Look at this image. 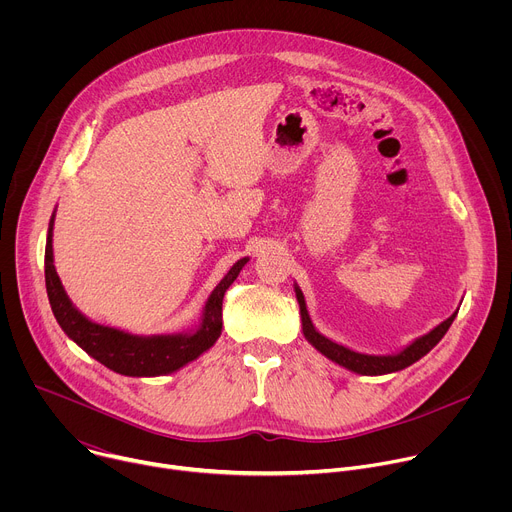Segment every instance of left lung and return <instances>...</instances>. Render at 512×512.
<instances>
[{
  "mask_svg": "<svg viewBox=\"0 0 512 512\" xmlns=\"http://www.w3.org/2000/svg\"><path fill=\"white\" fill-rule=\"evenodd\" d=\"M294 291H296V300L300 304V316H302V332L306 336V340L326 358H330L332 362L340 364L346 371L356 373V375H367V377H379V375H391L397 371H403L407 367H411L413 362H417L421 356H425L437 342H440L448 328L452 326L454 318L458 316V310L444 320L442 324H437L433 330H429L427 334L411 340L407 346H403L401 350L393 352V354H367V352H358L352 350L344 344H338L330 338H326L322 332L316 330V326L312 324V318L308 314V306H306V298L302 294V289L298 283H294Z\"/></svg>",
  "mask_w": 512,
  "mask_h": 512,
  "instance_id": "1",
  "label": "left lung"
}]
</instances>
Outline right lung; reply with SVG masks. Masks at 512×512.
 Wrapping results in <instances>:
<instances>
[{
	"instance_id": "1",
	"label": "right lung",
	"mask_w": 512,
	"mask_h": 512,
	"mask_svg": "<svg viewBox=\"0 0 512 512\" xmlns=\"http://www.w3.org/2000/svg\"><path fill=\"white\" fill-rule=\"evenodd\" d=\"M56 212V210H54ZM50 216L46 253H44V273L46 291L52 314L64 334L77 342L89 356L105 364L113 373L125 377H162L180 371L188 362L196 360L200 354L210 350L223 332V298L231 283L239 277L241 269L249 263V257L239 259L229 273L218 281L210 291V296L202 308L198 324L190 330L176 334H131L113 326H105L87 318L75 304L70 302L64 285L54 267L52 231L54 214Z\"/></svg>"
}]
</instances>
